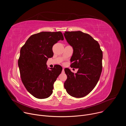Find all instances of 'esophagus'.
I'll return each instance as SVG.
<instances>
[{
	"label": "esophagus",
	"instance_id": "34e87169",
	"mask_svg": "<svg viewBox=\"0 0 126 126\" xmlns=\"http://www.w3.org/2000/svg\"><path fill=\"white\" fill-rule=\"evenodd\" d=\"M62 72L64 73V68H63V70H62Z\"/></svg>",
	"mask_w": 126,
	"mask_h": 126
}]
</instances>
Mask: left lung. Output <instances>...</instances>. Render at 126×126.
<instances>
[{"label": "left lung", "mask_w": 126, "mask_h": 126, "mask_svg": "<svg viewBox=\"0 0 126 126\" xmlns=\"http://www.w3.org/2000/svg\"><path fill=\"white\" fill-rule=\"evenodd\" d=\"M64 36L73 49L71 66L78 68L75 74L69 69H64L67 76L64 88L70 96L82 98L93 90L99 80L103 52L98 42L89 34L80 31H65Z\"/></svg>", "instance_id": "obj_1"}]
</instances>
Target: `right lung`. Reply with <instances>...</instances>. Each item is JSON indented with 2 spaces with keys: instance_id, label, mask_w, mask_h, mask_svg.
Wrapping results in <instances>:
<instances>
[{
  "instance_id": "obj_1",
  "label": "right lung",
  "mask_w": 126,
  "mask_h": 126,
  "mask_svg": "<svg viewBox=\"0 0 126 126\" xmlns=\"http://www.w3.org/2000/svg\"><path fill=\"white\" fill-rule=\"evenodd\" d=\"M60 40L64 37L60 31L41 32L31 35L20 49L18 65L21 80L35 98L45 99L53 93L54 83L62 67L57 65L50 69L46 63L53 56V46Z\"/></svg>"
}]
</instances>
